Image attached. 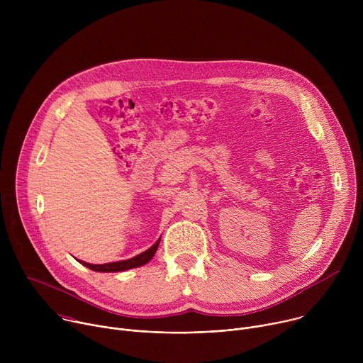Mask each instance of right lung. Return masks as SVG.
I'll list each match as a JSON object with an SVG mask.
<instances>
[{
    "label": "right lung",
    "instance_id": "add662e5",
    "mask_svg": "<svg viewBox=\"0 0 363 363\" xmlns=\"http://www.w3.org/2000/svg\"><path fill=\"white\" fill-rule=\"evenodd\" d=\"M160 241L158 240L157 242H155L150 248H147L146 251L132 257V258H128V260H122V262H113V263H106V264H90V263H86V262H80L77 260L79 263H82L84 267L93 270V272H100V273H116V272H125V270H129V269H135V267H140L143 264H146L147 262L152 260V257L155 255V252H157L158 250V245H160Z\"/></svg>",
    "mask_w": 363,
    "mask_h": 363
}]
</instances>
